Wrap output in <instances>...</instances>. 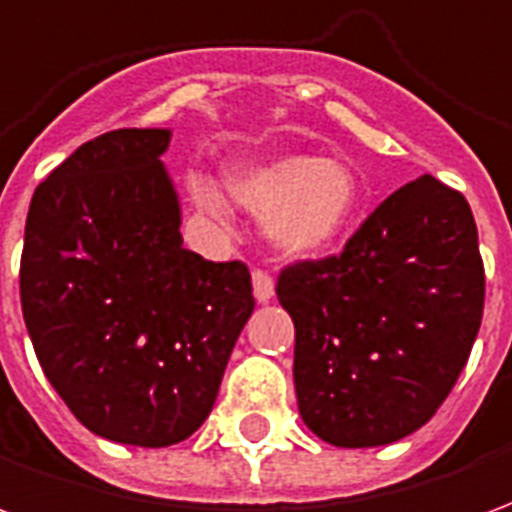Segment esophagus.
I'll return each mask as SVG.
<instances>
[{"label": "esophagus", "mask_w": 512, "mask_h": 512, "mask_svg": "<svg viewBox=\"0 0 512 512\" xmlns=\"http://www.w3.org/2000/svg\"><path fill=\"white\" fill-rule=\"evenodd\" d=\"M252 288H255L257 301H268L274 296V277L268 271H263V268H255L252 271Z\"/></svg>", "instance_id": "34e87169"}]
</instances>
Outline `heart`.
<instances>
[{
  "label": "heart",
  "instance_id": "obj_1",
  "mask_svg": "<svg viewBox=\"0 0 512 512\" xmlns=\"http://www.w3.org/2000/svg\"><path fill=\"white\" fill-rule=\"evenodd\" d=\"M235 200L268 219L274 244L293 257L318 255L348 230L359 211V183L340 161L285 156L246 167L227 178ZM191 200L213 219H227L230 205L211 178H191Z\"/></svg>",
  "mask_w": 512,
  "mask_h": 512
}]
</instances>
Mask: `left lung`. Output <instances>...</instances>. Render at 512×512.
Wrapping results in <instances>:
<instances>
[{
    "label": "left lung",
    "instance_id": "8db88e82",
    "mask_svg": "<svg viewBox=\"0 0 512 512\" xmlns=\"http://www.w3.org/2000/svg\"><path fill=\"white\" fill-rule=\"evenodd\" d=\"M296 326L301 419L334 447H381L428 422L480 332L485 271L461 191L433 175L389 194L340 255L277 279Z\"/></svg>",
    "mask_w": 512,
    "mask_h": 512
}]
</instances>
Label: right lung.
I'll list each match as a JSON object with an SVG mask.
<instances>
[{"label": "right lung", "mask_w": 512, "mask_h": 512, "mask_svg": "<svg viewBox=\"0 0 512 512\" xmlns=\"http://www.w3.org/2000/svg\"><path fill=\"white\" fill-rule=\"evenodd\" d=\"M167 128L84 142L40 183L21 252V310L43 373L95 436L189 439L255 310L241 260L183 249L161 164Z\"/></svg>", "instance_id": "right-lung-1"}]
</instances>
